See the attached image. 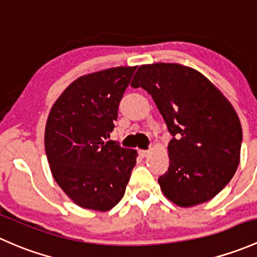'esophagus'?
I'll return each mask as SVG.
<instances>
[{"mask_svg": "<svg viewBox=\"0 0 257 257\" xmlns=\"http://www.w3.org/2000/svg\"><path fill=\"white\" fill-rule=\"evenodd\" d=\"M139 153H140V156H141V157H147L148 155H150V151L148 150H140L139 151Z\"/></svg>", "mask_w": 257, "mask_h": 257, "instance_id": "34e87169", "label": "esophagus"}]
</instances>
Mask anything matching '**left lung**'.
<instances>
[{
    "instance_id": "obj_1",
    "label": "left lung",
    "mask_w": 257,
    "mask_h": 257,
    "mask_svg": "<svg viewBox=\"0 0 257 257\" xmlns=\"http://www.w3.org/2000/svg\"><path fill=\"white\" fill-rule=\"evenodd\" d=\"M132 88L152 96L169 134V168L158 178L179 207L202 204L230 182L240 162L239 116L221 91L193 68L176 63L141 65Z\"/></svg>"
}]
</instances>
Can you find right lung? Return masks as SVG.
<instances>
[{"label":"right lung","instance_id":"obj_1","mask_svg":"<svg viewBox=\"0 0 257 257\" xmlns=\"http://www.w3.org/2000/svg\"><path fill=\"white\" fill-rule=\"evenodd\" d=\"M137 67H117L74 80L50 109L44 146L53 177L79 207L107 211L125 194L137 151L110 137Z\"/></svg>","mask_w":257,"mask_h":257}]
</instances>
